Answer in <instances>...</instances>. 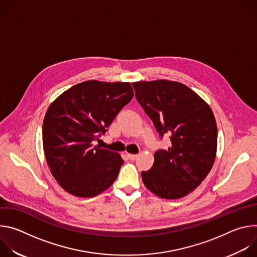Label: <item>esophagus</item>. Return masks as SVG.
Listing matches in <instances>:
<instances>
[{
    "instance_id": "esophagus-1",
    "label": "esophagus",
    "mask_w": 257,
    "mask_h": 257,
    "mask_svg": "<svg viewBox=\"0 0 257 257\" xmlns=\"http://www.w3.org/2000/svg\"><path fill=\"white\" fill-rule=\"evenodd\" d=\"M127 157H128V159L130 161H134V160H136L138 158L137 155H131V154H127Z\"/></svg>"
}]
</instances>
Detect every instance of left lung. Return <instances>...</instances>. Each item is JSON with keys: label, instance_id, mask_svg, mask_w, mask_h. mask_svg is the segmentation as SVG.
<instances>
[{"label": "left lung", "instance_id": "8db88e82", "mask_svg": "<svg viewBox=\"0 0 257 257\" xmlns=\"http://www.w3.org/2000/svg\"><path fill=\"white\" fill-rule=\"evenodd\" d=\"M132 85L137 101L160 136L168 134L171 140L168 150L155 153L151 170L141 172L144 185L166 199L189 194L214 163L217 130L211 108L180 82L139 81Z\"/></svg>", "mask_w": 257, "mask_h": 257}]
</instances>
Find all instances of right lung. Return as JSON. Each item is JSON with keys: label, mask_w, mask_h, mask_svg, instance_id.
Listing matches in <instances>:
<instances>
[{"label": "right lung", "mask_w": 257, "mask_h": 257, "mask_svg": "<svg viewBox=\"0 0 257 257\" xmlns=\"http://www.w3.org/2000/svg\"><path fill=\"white\" fill-rule=\"evenodd\" d=\"M129 82L84 81L52 102L43 124L47 163L70 194L92 197L111 186L124 163L119 154L93 146L132 99Z\"/></svg>", "instance_id": "obj_1"}]
</instances>
